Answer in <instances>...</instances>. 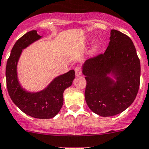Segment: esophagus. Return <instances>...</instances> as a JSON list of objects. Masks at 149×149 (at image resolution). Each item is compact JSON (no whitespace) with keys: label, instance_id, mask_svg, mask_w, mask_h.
<instances>
[{"label":"esophagus","instance_id":"obj_1","mask_svg":"<svg viewBox=\"0 0 149 149\" xmlns=\"http://www.w3.org/2000/svg\"><path fill=\"white\" fill-rule=\"evenodd\" d=\"M74 71L76 76H79V75L82 74V68H81V67H79V66H77V67H75Z\"/></svg>","mask_w":149,"mask_h":149}]
</instances>
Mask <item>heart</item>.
<instances>
[{
    "instance_id": "heart-1",
    "label": "heart",
    "mask_w": 149,
    "mask_h": 149,
    "mask_svg": "<svg viewBox=\"0 0 149 149\" xmlns=\"http://www.w3.org/2000/svg\"><path fill=\"white\" fill-rule=\"evenodd\" d=\"M96 51H97V48L96 47H94V48H93V52H95Z\"/></svg>"
}]
</instances>
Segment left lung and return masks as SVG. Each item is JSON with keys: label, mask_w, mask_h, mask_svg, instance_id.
<instances>
[{"label": "left lung", "mask_w": 149, "mask_h": 149, "mask_svg": "<svg viewBox=\"0 0 149 149\" xmlns=\"http://www.w3.org/2000/svg\"><path fill=\"white\" fill-rule=\"evenodd\" d=\"M110 34L105 53L82 65L85 101L90 109L101 117L114 116L127 109L136 97L141 77V64L132 40L116 29Z\"/></svg>", "instance_id": "8db88e82"}]
</instances>
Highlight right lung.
I'll return each instance as SVG.
<instances>
[{"instance_id":"right-lung-1","label":"right lung","mask_w":149,"mask_h":149,"mask_svg":"<svg viewBox=\"0 0 149 149\" xmlns=\"http://www.w3.org/2000/svg\"><path fill=\"white\" fill-rule=\"evenodd\" d=\"M36 30L26 32L16 42L7 61L6 69V85L13 102L27 115L38 119H51L61 109L64 101L63 93L71 86L74 79L73 70L56 77L42 91L31 93L25 91L19 82L17 63L22 50L41 38Z\"/></svg>"}]
</instances>
